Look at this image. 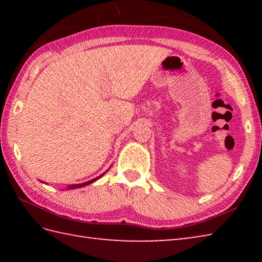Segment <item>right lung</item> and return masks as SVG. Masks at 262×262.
<instances>
[{"label": "right lung", "mask_w": 262, "mask_h": 262, "mask_svg": "<svg viewBox=\"0 0 262 262\" xmlns=\"http://www.w3.org/2000/svg\"><path fill=\"white\" fill-rule=\"evenodd\" d=\"M109 170V169H108ZM107 170V171H108ZM107 171H105V172H107ZM105 172H103V173L101 174V176H99V177H97V178H94V179H92V180H89V181H86V182H83V183H76V185H71V186H68V187H66V189H68V190H69V189H77V188H82V187H85V186H88V185H91V183H93L94 181H97L98 179H100V178H101L104 173H105ZM41 182H43V181H41ZM43 183H45V182H43Z\"/></svg>", "instance_id": "1"}]
</instances>
